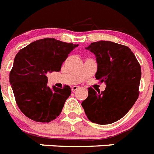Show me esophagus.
<instances>
[{
  "mask_svg": "<svg viewBox=\"0 0 154 154\" xmlns=\"http://www.w3.org/2000/svg\"><path fill=\"white\" fill-rule=\"evenodd\" d=\"M78 89H79V86H72V92H75V91H76V90H78Z\"/></svg>",
  "mask_w": 154,
  "mask_h": 154,
  "instance_id": "34e87169",
  "label": "esophagus"
}]
</instances>
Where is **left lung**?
<instances>
[{"mask_svg": "<svg viewBox=\"0 0 154 154\" xmlns=\"http://www.w3.org/2000/svg\"><path fill=\"white\" fill-rule=\"evenodd\" d=\"M86 49L96 56V79L105 82L103 92L88 88L82 106L93 123L115 122L128 112L139 97L141 67L133 52L126 46L111 41L92 43Z\"/></svg>", "mask_w": 154, "mask_h": 154, "instance_id": "8db88e82", "label": "left lung"}]
</instances>
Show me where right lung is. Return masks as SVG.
Wrapping results in <instances>:
<instances>
[{
  "mask_svg": "<svg viewBox=\"0 0 154 154\" xmlns=\"http://www.w3.org/2000/svg\"><path fill=\"white\" fill-rule=\"evenodd\" d=\"M78 44L54 38L34 41L19 51L9 75L17 105L29 118L50 122L61 113L71 88L47 86L48 72H59L61 64Z\"/></svg>",
  "mask_w": 154,
  "mask_h": 154,
  "instance_id": "right-lung-1",
  "label": "right lung"
}]
</instances>
